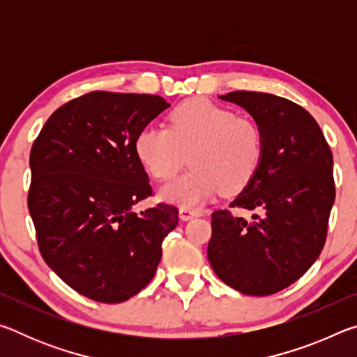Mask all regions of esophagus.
<instances>
[{"label":"esophagus","mask_w":357,"mask_h":357,"mask_svg":"<svg viewBox=\"0 0 357 357\" xmlns=\"http://www.w3.org/2000/svg\"><path fill=\"white\" fill-rule=\"evenodd\" d=\"M200 215L197 209H190V208H181L179 209V219L181 220H190V219H195V217Z\"/></svg>","instance_id":"34e87169"}]
</instances>
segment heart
<instances>
[{
    "label": "heart",
    "instance_id": "heart-1",
    "mask_svg": "<svg viewBox=\"0 0 357 357\" xmlns=\"http://www.w3.org/2000/svg\"><path fill=\"white\" fill-rule=\"evenodd\" d=\"M134 153L144 170L160 181L174 176L189 154L190 170L162 185L159 197L192 209L222 190H243L261 165L264 142L253 121L208 99H190L173 108L168 129L146 126L138 132Z\"/></svg>",
    "mask_w": 357,
    "mask_h": 357
}]
</instances>
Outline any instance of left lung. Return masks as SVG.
<instances>
[{
	"label": "left lung",
	"instance_id": "8db88e82",
	"mask_svg": "<svg viewBox=\"0 0 357 357\" xmlns=\"http://www.w3.org/2000/svg\"><path fill=\"white\" fill-rule=\"evenodd\" d=\"M250 114L263 134L261 165L229 203L252 219L215 211L208 259L222 282L249 296H269L307 273L323 250L335 200L332 153L312 114L279 96H219Z\"/></svg>",
	"mask_w": 357,
	"mask_h": 357
}]
</instances>
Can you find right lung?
Wrapping results in <instances>:
<instances>
[{"label":"right lung","instance_id":"1","mask_svg":"<svg viewBox=\"0 0 357 357\" xmlns=\"http://www.w3.org/2000/svg\"><path fill=\"white\" fill-rule=\"evenodd\" d=\"M160 96L94 91L47 119L29 154L28 209L48 268L86 298L116 304L153 279L178 208L157 204L134 153L138 132L167 110Z\"/></svg>","mask_w":357,"mask_h":357}]
</instances>
